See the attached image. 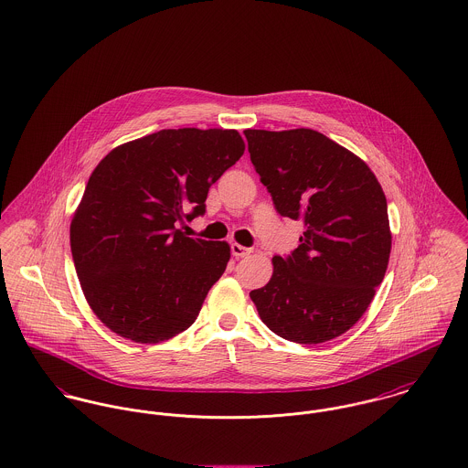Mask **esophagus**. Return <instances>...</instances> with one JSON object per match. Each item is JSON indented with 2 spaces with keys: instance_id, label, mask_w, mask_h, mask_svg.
I'll use <instances>...</instances> for the list:
<instances>
[{
  "instance_id": "34e87169",
  "label": "esophagus",
  "mask_w": 468,
  "mask_h": 468,
  "mask_svg": "<svg viewBox=\"0 0 468 468\" xmlns=\"http://www.w3.org/2000/svg\"><path fill=\"white\" fill-rule=\"evenodd\" d=\"M230 250H232V255H236V257H247V255L252 254V249L241 247L239 243H232Z\"/></svg>"
}]
</instances>
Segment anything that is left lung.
I'll return each mask as SVG.
<instances>
[{
	"label": "left lung",
	"instance_id": "obj_1",
	"mask_svg": "<svg viewBox=\"0 0 468 468\" xmlns=\"http://www.w3.org/2000/svg\"><path fill=\"white\" fill-rule=\"evenodd\" d=\"M250 161L281 216L305 232L273 257L270 282L250 292L261 320L284 340L338 338L367 311L391 250L383 187L352 152L311 130H245Z\"/></svg>",
	"mask_w": 468,
	"mask_h": 468
}]
</instances>
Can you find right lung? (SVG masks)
<instances>
[{"label":"right lung","mask_w":468,"mask_h":468,"mask_svg":"<svg viewBox=\"0 0 468 468\" xmlns=\"http://www.w3.org/2000/svg\"><path fill=\"white\" fill-rule=\"evenodd\" d=\"M243 152L236 130L170 128L114 148L92 171L71 254L90 309L112 333L161 343L197 320L230 249L178 227L206 213L209 187Z\"/></svg>","instance_id":"1"}]
</instances>
